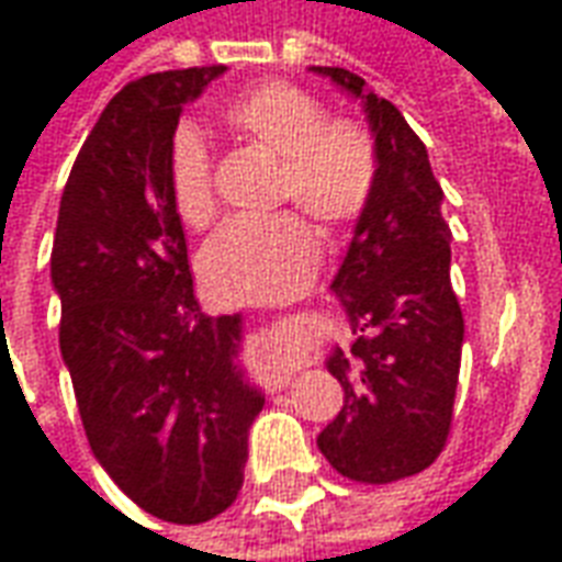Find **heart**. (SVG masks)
<instances>
[{
  "instance_id": "heart-1",
  "label": "heart",
  "mask_w": 562,
  "mask_h": 562,
  "mask_svg": "<svg viewBox=\"0 0 562 562\" xmlns=\"http://www.w3.org/2000/svg\"><path fill=\"white\" fill-rule=\"evenodd\" d=\"M220 120L280 159L277 198L294 201L325 232L355 225L376 195V140L352 120L328 116L316 95L294 83H261L222 104ZM165 183L186 225L198 228L213 216V161L192 126H180L168 140ZM316 268L318 237L297 210L222 222L198 258L207 292L228 304L285 301L304 292Z\"/></svg>"
}]
</instances>
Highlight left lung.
Segmentation results:
<instances>
[{"mask_svg":"<svg viewBox=\"0 0 562 562\" xmlns=\"http://www.w3.org/2000/svg\"><path fill=\"white\" fill-rule=\"evenodd\" d=\"M313 71L364 102L379 149L376 195L334 280L358 340L330 355L346 397L318 448L342 479L391 484L427 470L451 434L463 346L451 228L427 147L401 111L346 68Z\"/></svg>","mask_w":562,"mask_h":562,"instance_id":"left-lung-1","label":"left lung"}]
</instances>
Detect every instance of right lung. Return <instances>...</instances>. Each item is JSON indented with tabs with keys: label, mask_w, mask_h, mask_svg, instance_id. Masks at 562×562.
Returning <instances> with one entry per match:
<instances>
[{
	"label": "right lung",
	"mask_w": 562,
	"mask_h": 562,
	"mask_svg": "<svg viewBox=\"0 0 562 562\" xmlns=\"http://www.w3.org/2000/svg\"><path fill=\"white\" fill-rule=\"evenodd\" d=\"M222 71H159L116 92L68 173L50 252L59 349L92 454L168 524H204L237 499L265 406L234 364L240 316L198 304L165 183L183 104Z\"/></svg>",
	"instance_id": "add662e5"
}]
</instances>
